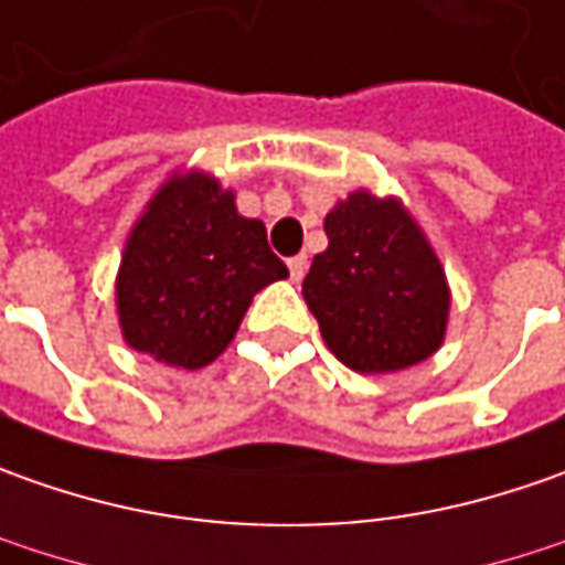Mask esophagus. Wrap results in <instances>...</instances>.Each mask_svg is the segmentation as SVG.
Segmentation results:
<instances>
[{
    "label": "esophagus",
    "instance_id": "34e87169",
    "mask_svg": "<svg viewBox=\"0 0 565 565\" xmlns=\"http://www.w3.org/2000/svg\"><path fill=\"white\" fill-rule=\"evenodd\" d=\"M287 268H290V281L300 284L306 278V268H309V259L306 256H294V259H287Z\"/></svg>",
    "mask_w": 565,
    "mask_h": 565
}]
</instances>
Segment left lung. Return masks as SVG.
Returning a JSON list of instances; mask_svg holds the SVG:
<instances>
[{
    "label": "left lung",
    "mask_w": 565,
    "mask_h": 565,
    "mask_svg": "<svg viewBox=\"0 0 565 565\" xmlns=\"http://www.w3.org/2000/svg\"><path fill=\"white\" fill-rule=\"evenodd\" d=\"M324 234L302 297L328 350L362 375L428 360L444 343L450 287L416 218L394 196L356 190L324 215Z\"/></svg>",
    "instance_id": "1"
}]
</instances>
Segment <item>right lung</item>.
Wrapping results in <instances>:
<instances>
[{
  "label": "right lung",
  "mask_w": 565,
  "mask_h": 565,
  "mask_svg": "<svg viewBox=\"0 0 565 565\" xmlns=\"http://www.w3.org/2000/svg\"><path fill=\"white\" fill-rule=\"evenodd\" d=\"M287 278L265 224L203 174H174L125 244L115 302L125 341L174 369H203L234 341L253 297Z\"/></svg>",
  "instance_id": "add662e5"
}]
</instances>
